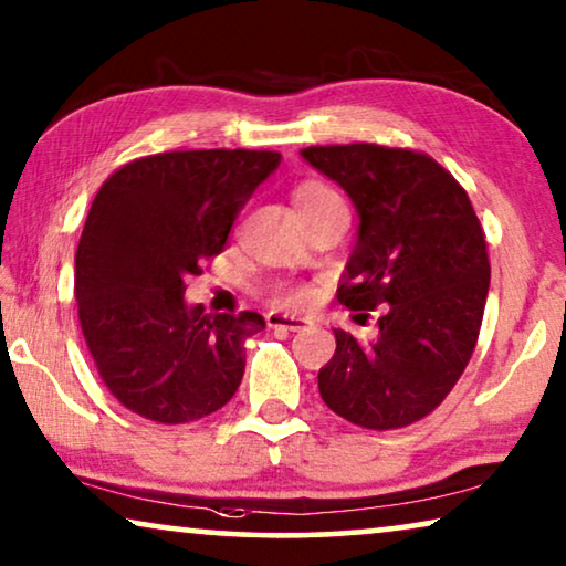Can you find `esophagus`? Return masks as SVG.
<instances>
[{"mask_svg":"<svg viewBox=\"0 0 566 566\" xmlns=\"http://www.w3.org/2000/svg\"><path fill=\"white\" fill-rule=\"evenodd\" d=\"M268 327H273V329H289V332H304V329L312 327V322L304 319V316H296V314L270 312V314H268Z\"/></svg>","mask_w":566,"mask_h":566,"instance_id":"1","label":"esophagus"}]
</instances>
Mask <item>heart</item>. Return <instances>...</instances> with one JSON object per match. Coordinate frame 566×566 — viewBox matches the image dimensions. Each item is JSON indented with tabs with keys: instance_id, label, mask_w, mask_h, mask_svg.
Segmentation results:
<instances>
[{
	"instance_id": "b5f03b06",
	"label": "heart",
	"mask_w": 566,
	"mask_h": 566,
	"mask_svg": "<svg viewBox=\"0 0 566 566\" xmlns=\"http://www.w3.org/2000/svg\"><path fill=\"white\" fill-rule=\"evenodd\" d=\"M293 203H296L298 213H308V211H319V208L343 203V198H339L329 185H324L319 180H306L293 190ZM312 298L314 293L308 289H281L275 296V301L281 306H304Z\"/></svg>"
}]
</instances>
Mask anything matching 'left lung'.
Returning a JSON list of instances; mask_svg holds the SVG:
<instances>
[{
  "label": "left lung",
  "instance_id": "left-lung-1",
  "mask_svg": "<svg viewBox=\"0 0 566 566\" xmlns=\"http://www.w3.org/2000/svg\"><path fill=\"white\" fill-rule=\"evenodd\" d=\"M301 157L347 192L360 219L339 304L384 306L374 343L335 329L319 394L360 428H405L448 397L474 353L490 291L484 231L467 190L428 154L347 144Z\"/></svg>",
  "mask_w": 566,
  "mask_h": 566
}]
</instances>
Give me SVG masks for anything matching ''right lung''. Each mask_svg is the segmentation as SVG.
I'll return each mask as SVG.
<instances>
[{"instance_id":"add662e5","label":"right lung","mask_w":566,"mask_h":566,"mask_svg":"<svg viewBox=\"0 0 566 566\" xmlns=\"http://www.w3.org/2000/svg\"><path fill=\"white\" fill-rule=\"evenodd\" d=\"M277 151H167L123 165L92 200L76 247L74 296L84 339L107 389L130 412L182 424L216 412L244 376L254 312L206 314L185 277L227 244Z\"/></svg>"}]
</instances>
